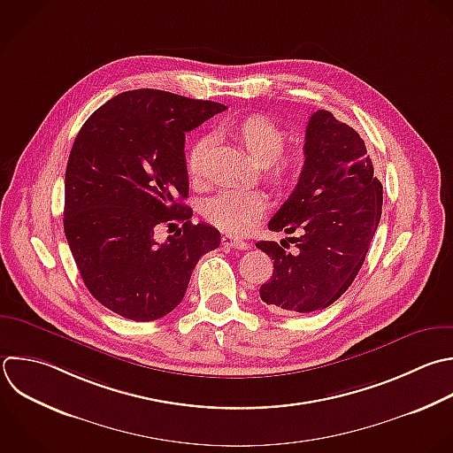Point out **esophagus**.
Instances as JSON below:
<instances>
[{"label": "esophagus", "instance_id": "esophagus-1", "mask_svg": "<svg viewBox=\"0 0 453 453\" xmlns=\"http://www.w3.org/2000/svg\"><path fill=\"white\" fill-rule=\"evenodd\" d=\"M221 242H223L225 248H234V250H248V248H250V244H248L246 241L237 239V237H232V235H225V237L221 239Z\"/></svg>", "mask_w": 453, "mask_h": 453}]
</instances>
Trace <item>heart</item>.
<instances>
[{
	"mask_svg": "<svg viewBox=\"0 0 453 453\" xmlns=\"http://www.w3.org/2000/svg\"><path fill=\"white\" fill-rule=\"evenodd\" d=\"M219 131L235 140L258 166H264L265 177L274 186L285 188L296 180L303 165V154L297 150L283 152L287 133L269 117L253 113L230 119L219 126ZM207 149V138H200L189 147L186 170L191 179H198L202 175ZM265 209L267 196L260 191L225 189L205 203L203 214L221 230L241 235L264 216Z\"/></svg>",
	"mask_w": 453,
	"mask_h": 453,
	"instance_id": "heart-1",
	"label": "heart"
}]
</instances>
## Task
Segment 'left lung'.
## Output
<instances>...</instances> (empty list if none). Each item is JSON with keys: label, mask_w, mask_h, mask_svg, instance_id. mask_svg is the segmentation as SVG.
<instances>
[{"label": "left lung", "mask_w": 453, "mask_h": 453, "mask_svg": "<svg viewBox=\"0 0 453 453\" xmlns=\"http://www.w3.org/2000/svg\"><path fill=\"white\" fill-rule=\"evenodd\" d=\"M299 180L269 230L294 234L292 255L274 241L257 248L273 262L260 297L274 311L311 313L333 304L357 276L382 211V184L365 142L333 113L319 110L304 134Z\"/></svg>", "instance_id": "obj_1"}]
</instances>
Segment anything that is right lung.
I'll list each match as a JSON object with an SVG mask.
<instances>
[{
	"instance_id": "1",
	"label": "right lung",
	"mask_w": 453,
	"mask_h": 453,
	"mask_svg": "<svg viewBox=\"0 0 453 453\" xmlns=\"http://www.w3.org/2000/svg\"><path fill=\"white\" fill-rule=\"evenodd\" d=\"M226 106L142 88L119 94L83 124L65 170L64 230L90 294L131 320H156L184 297L219 232L191 223L184 142ZM183 228L159 245L153 234Z\"/></svg>"
}]
</instances>
